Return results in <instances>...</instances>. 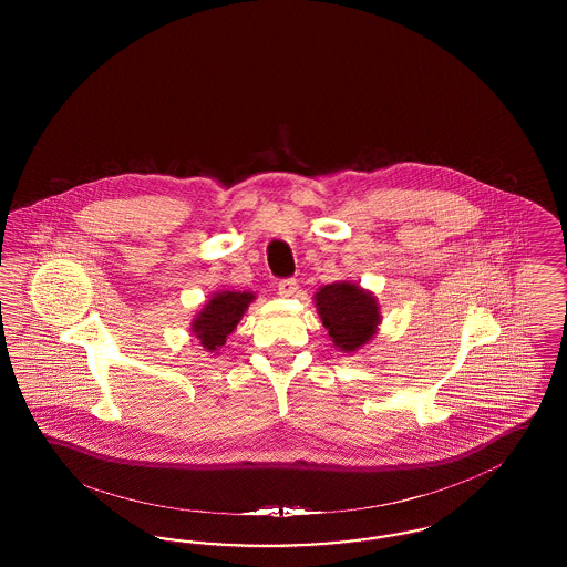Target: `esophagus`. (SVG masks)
I'll return each instance as SVG.
<instances>
[{
	"label": "esophagus",
	"mask_w": 567,
	"mask_h": 567,
	"mask_svg": "<svg viewBox=\"0 0 567 567\" xmlns=\"http://www.w3.org/2000/svg\"><path fill=\"white\" fill-rule=\"evenodd\" d=\"M278 293L282 297H291L297 293V280L296 278H282L278 280Z\"/></svg>",
	"instance_id": "34e87169"
}]
</instances>
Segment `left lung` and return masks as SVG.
<instances>
[{
	"mask_svg": "<svg viewBox=\"0 0 567 567\" xmlns=\"http://www.w3.org/2000/svg\"><path fill=\"white\" fill-rule=\"evenodd\" d=\"M315 301L333 347L340 351H357L377 333L380 323L377 299L357 285H327L315 296Z\"/></svg>",
	"mask_w": 567,
	"mask_h": 567,
	"instance_id": "obj_1",
	"label": "left lung"
}]
</instances>
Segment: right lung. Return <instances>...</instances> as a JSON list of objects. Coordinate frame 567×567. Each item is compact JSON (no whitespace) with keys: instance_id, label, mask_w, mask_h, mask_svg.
Wrapping results in <instances>:
<instances>
[{"instance_id":"add662e5","label":"right lung","mask_w":567,"mask_h":567,"mask_svg":"<svg viewBox=\"0 0 567 567\" xmlns=\"http://www.w3.org/2000/svg\"><path fill=\"white\" fill-rule=\"evenodd\" d=\"M255 299L252 293L223 291L216 293L193 321V333L199 338L206 351L215 352L225 344L227 336L240 323L244 310Z\"/></svg>"}]
</instances>
